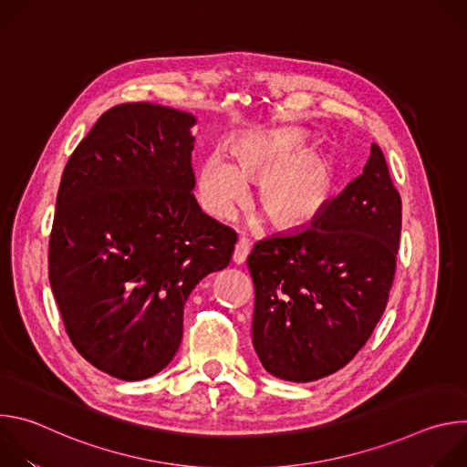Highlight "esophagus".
<instances>
[{
  "mask_svg": "<svg viewBox=\"0 0 467 467\" xmlns=\"http://www.w3.org/2000/svg\"><path fill=\"white\" fill-rule=\"evenodd\" d=\"M249 242L245 240V238H240L238 242H236V245H234V253H233V262L234 264H244L245 262V258H247V254H249Z\"/></svg>",
  "mask_w": 467,
  "mask_h": 467,
  "instance_id": "1",
  "label": "esophagus"
}]
</instances>
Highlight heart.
Returning a JSON list of instances; mask_svg holds the SVG:
<instances>
[{
  "mask_svg": "<svg viewBox=\"0 0 467 467\" xmlns=\"http://www.w3.org/2000/svg\"><path fill=\"white\" fill-rule=\"evenodd\" d=\"M299 132L245 137L234 159L214 151L197 170V192L203 207L216 218H233L249 195V179L260 181V203L281 227L314 222L335 192V171L317 153H305Z\"/></svg>",
  "mask_w": 467,
  "mask_h": 467,
  "instance_id": "heart-1",
  "label": "heart"
}]
</instances>
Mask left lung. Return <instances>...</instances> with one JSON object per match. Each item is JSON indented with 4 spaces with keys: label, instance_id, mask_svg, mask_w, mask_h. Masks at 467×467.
<instances>
[{
    "label": "left lung",
    "instance_id": "left-lung-1",
    "mask_svg": "<svg viewBox=\"0 0 467 467\" xmlns=\"http://www.w3.org/2000/svg\"><path fill=\"white\" fill-rule=\"evenodd\" d=\"M399 238L401 195L371 144L362 175L310 225L260 240L247 256L264 369L310 382L349 364L386 308Z\"/></svg>",
    "mask_w": 467,
    "mask_h": 467
}]
</instances>
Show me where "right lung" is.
I'll list each match as a JSON object with an SVG mask.
<instances>
[{"label": "right lung", "mask_w": 467, "mask_h": 467, "mask_svg": "<svg viewBox=\"0 0 467 467\" xmlns=\"http://www.w3.org/2000/svg\"><path fill=\"white\" fill-rule=\"evenodd\" d=\"M195 116L153 103L109 109L64 168L49 283L66 332L94 368L157 375L182 340L195 285L227 268L236 233L192 190Z\"/></svg>", "instance_id": "1"}]
</instances>
